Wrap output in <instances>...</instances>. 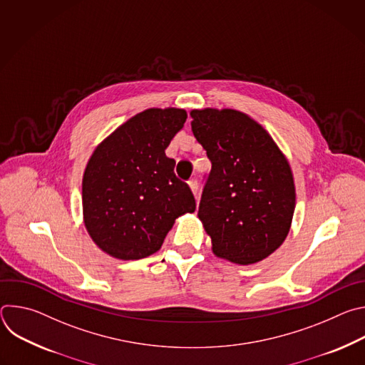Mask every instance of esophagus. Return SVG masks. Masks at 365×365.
Listing matches in <instances>:
<instances>
[{"label":"esophagus","instance_id":"34e87169","mask_svg":"<svg viewBox=\"0 0 365 365\" xmlns=\"http://www.w3.org/2000/svg\"><path fill=\"white\" fill-rule=\"evenodd\" d=\"M189 187H190V190L193 192V195H197V189H199V186H197V180H196V179L189 180Z\"/></svg>","mask_w":365,"mask_h":365}]
</instances>
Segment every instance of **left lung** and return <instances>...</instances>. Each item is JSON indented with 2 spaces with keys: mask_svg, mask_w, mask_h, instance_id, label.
I'll list each match as a JSON object with an SVG mask.
<instances>
[{
  "mask_svg": "<svg viewBox=\"0 0 365 365\" xmlns=\"http://www.w3.org/2000/svg\"><path fill=\"white\" fill-rule=\"evenodd\" d=\"M195 138L212 163L197 217L212 251L254 264L286 240L296 205L293 175L272 135L235 110H193Z\"/></svg>",
  "mask_w": 365,
  "mask_h": 365,
  "instance_id": "obj_1",
  "label": "left lung"
}]
</instances>
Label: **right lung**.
<instances>
[{"label":"right lung","mask_w":365,"mask_h":365,"mask_svg":"<svg viewBox=\"0 0 365 365\" xmlns=\"http://www.w3.org/2000/svg\"><path fill=\"white\" fill-rule=\"evenodd\" d=\"M185 110L150 108L93 150L82 179L85 227L111 257L140 259L159 251L175 220L195 212V197L165 150L183 128Z\"/></svg>","instance_id":"add662e5"}]
</instances>
